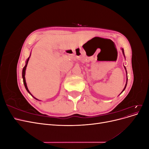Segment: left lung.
Returning <instances> with one entry per match:
<instances>
[{"label":"left lung","mask_w":149,"mask_h":149,"mask_svg":"<svg viewBox=\"0 0 149 149\" xmlns=\"http://www.w3.org/2000/svg\"><path fill=\"white\" fill-rule=\"evenodd\" d=\"M122 51H123V54H124V49H123V48H122ZM124 68H125V69L126 70V68H125V67L124 66ZM126 72H127V71H126ZM127 83H126V84H125V88H124V89H123V91H122V93H123L124 91V89H125V88H126V86H127Z\"/></svg>","instance_id":"left-lung-1"}]
</instances>
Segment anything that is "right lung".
Segmentation results:
<instances>
[{
	"label": "right lung",
	"mask_w": 149,
	"mask_h": 149,
	"mask_svg": "<svg viewBox=\"0 0 149 149\" xmlns=\"http://www.w3.org/2000/svg\"><path fill=\"white\" fill-rule=\"evenodd\" d=\"M29 58H30V57H29V58H28L27 60H26V64H25V66L24 67L23 70H22V78H23V81H24V86H25V88H26V91H28V92H29V93L30 94V91H29V89H28V88H27V86H26V81H25V77L26 68V66H27V64H28V62H29ZM34 98H35V97H34ZM35 99H36V98H35ZM36 100H37V99H36Z\"/></svg>",
	"instance_id": "right-lung-1"
}]
</instances>
